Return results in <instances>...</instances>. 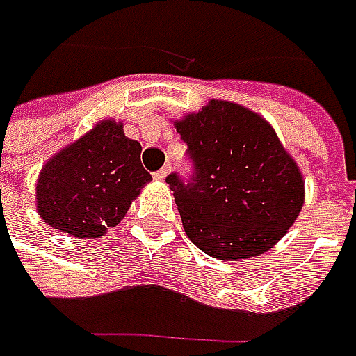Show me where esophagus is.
Returning <instances> with one entry per match:
<instances>
[{
    "label": "esophagus",
    "instance_id": "34e87169",
    "mask_svg": "<svg viewBox=\"0 0 356 356\" xmlns=\"http://www.w3.org/2000/svg\"><path fill=\"white\" fill-rule=\"evenodd\" d=\"M168 172H170V166H164V168H160L158 172H154V180H164V178L168 176Z\"/></svg>",
    "mask_w": 356,
    "mask_h": 356
}]
</instances>
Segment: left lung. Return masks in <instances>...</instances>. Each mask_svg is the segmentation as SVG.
<instances>
[{
  "instance_id": "obj_1",
  "label": "left lung",
  "mask_w": 356,
  "mask_h": 356,
  "mask_svg": "<svg viewBox=\"0 0 356 356\" xmlns=\"http://www.w3.org/2000/svg\"><path fill=\"white\" fill-rule=\"evenodd\" d=\"M188 144L192 176L166 178L200 250L220 259L267 252L293 226L305 200L295 160L266 118L229 101H208L174 122Z\"/></svg>"
}]
</instances>
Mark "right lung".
<instances>
[{"label":"right lung","instance_id":"obj_1","mask_svg":"<svg viewBox=\"0 0 356 356\" xmlns=\"http://www.w3.org/2000/svg\"><path fill=\"white\" fill-rule=\"evenodd\" d=\"M140 150L120 122L101 120L43 166L35 188L39 216L73 238H101L152 180L140 164Z\"/></svg>","mask_w":356,"mask_h":356}]
</instances>
